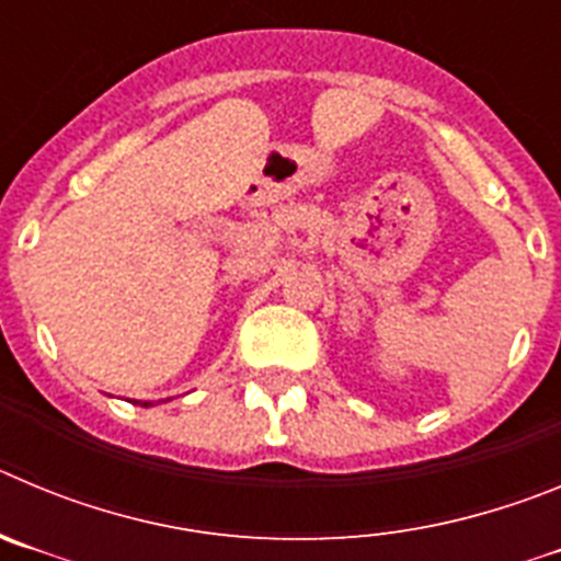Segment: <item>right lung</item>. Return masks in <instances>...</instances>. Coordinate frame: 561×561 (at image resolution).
Masks as SVG:
<instances>
[{"label": "right lung", "mask_w": 561, "mask_h": 561, "mask_svg": "<svg viewBox=\"0 0 561 561\" xmlns=\"http://www.w3.org/2000/svg\"><path fill=\"white\" fill-rule=\"evenodd\" d=\"M148 404H151V401H142V408H148Z\"/></svg>", "instance_id": "add662e5"}]
</instances>
